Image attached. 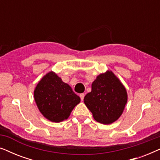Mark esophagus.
<instances>
[{
    "label": "esophagus",
    "instance_id": "34e87169",
    "mask_svg": "<svg viewBox=\"0 0 160 160\" xmlns=\"http://www.w3.org/2000/svg\"><path fill=\"white\" fill-rule=\"evenodd\" d=\"M80 98H81V100H82V101H83V100H84V93H82V94H80Z\"/></svg>",
    "mask_w": 160,
    "mask_h": 160
}]
</instances>
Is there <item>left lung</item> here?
<instances>
[{
	"instance_id": "obj_1",
	"label": "left lung",
	"mask_w": 160,
	"mask_h": 160,
	"mask_svg": "<svg viewBox=\"0 0 160 160\" xmlns=\"http://www.w3.org/2000/svg\"><path fill=\"white\" fill-rule=\"evenodd\" d=\"M128 102L123 84L111 71L100 73L92 84L84 102L99 123L109 124L121 117Z\"/></svg>"
}]
</instances>
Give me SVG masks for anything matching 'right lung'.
<instances>
[{"label": "right lung", "instance_id": "add662e5", "mask_svg": "<svg viewBox=\"0 0 160 160\" xmlns=\"http://www.w3.org/2000/svg\"><path fill=\"white\" fill-rule=\"evenodd\" d=\"M34 100L41 114L52 122L67 119L81 101L70 85L53 71L39 81L34 89Z\"/></svg>", "mask_w": 160, "mask_h": 160}]
</instances>
